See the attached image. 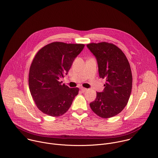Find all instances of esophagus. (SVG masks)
I'll return each mask as SVG.
<instances>
[{
    "instance_id": "1",
    "label": "esophagus",
    "mask_w": 158,
    "mask_h": 158,
    "mask_svg": "<svg viewBox=\"0 0 158 158\" xmlns=\"http://www.w3.org/2000/svg\"><path fill=\"white\" fill-rule=\"evenodd\" d=\"M80 89H81V90L82 92H85V91L87 90V89L84 88V87H81V88H80Z\"/></svg>"
}]
</instances>
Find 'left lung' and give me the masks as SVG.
I'll return each mask as SVG.
<instances>
[{
    "label": "left lung",
    "instance_id": "1",
    "mask_svg": "<svg viewBox=\"0 0 158 158\" xmlns=\"http://www.w3.org/2000/svg\"><path fill=\"white\" fill-rule=\"evenodd\" d=\"M87 47L97 60L100 78L106 79L104 89L97 92L90 107L102 118L114 117L125 107L131 92L133 79L129 62L123 51L114 44L90 43Z\"/></svg>",
    "mask_w": 158,
    "mask_h": 158
}]
</instances>
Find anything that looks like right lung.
Masks as SVG:
<instances>
[{"label":"right lung","instance_id":"add662e5","mask_svg":"<svg viewBox=\"0 0 158 158\" xmlns=\"http://www.w3.org/2000/svg\"><path fill=\"white\" fill-rule=\"evenodd\" d=\"M83 44L53 42L35 55L29 72V89L37 107L43 113L59 117L70 108L79 88H69L60 79L67 75Z\"/></svg>","mask_w":158,"mask_h":158}]
</instances>
